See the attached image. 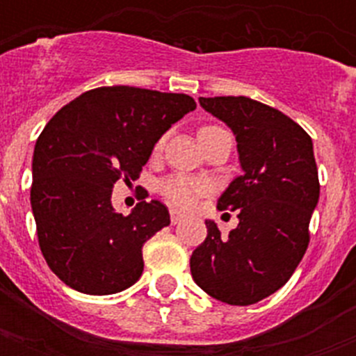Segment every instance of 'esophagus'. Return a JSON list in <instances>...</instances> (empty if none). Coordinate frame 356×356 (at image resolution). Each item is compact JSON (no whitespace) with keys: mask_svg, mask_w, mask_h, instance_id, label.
<instances>
[{"mask_svg":"<svg viewBox=\"0 0 356 356\" xmlns=\"http://www.w3.org/2000/svg\"><path fill=\"white\" fill-rule=\"evenodd\" d=\"M183 222V214L177 211H172V223L173 225H177V223Z\"/></svg>","mask_w":356,"mask_h":356,"instance_id":"obj_1","label":"esophagus"}]
</instances>
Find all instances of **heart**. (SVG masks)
<instances>
[{"mask_svg": "<svg viewBox=\"0 0 356 356\" xmlns=\"http://www.w3.org/2000/svg\"><path fill=\"white\" fill-rule=\"evenodd\" d=\"M211 129H218L214 125H207V127L200 129V133L203 131H211ZM197 133V134H200ZM205 183L195 181V179L188 177H170L162 183V194L172 205L179 207V209H190L195 205V201L200 195L205 194Z\"/></svg>", "mask_w": 356, "mask_h": 356, "instance_id": "heart-1", "label": "heart"}]
</instances>
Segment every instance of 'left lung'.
Masks as SVG:
<instances>
[{
  "mask_svg": "<svg viewBox=\"0 0 356 356\" xmlns=\"http://www.w3.org/2000/svg\"><path fill=\"white\" fill-rule=\"evenodd\" d=\"M200 105L231 127L243 173L218 200L220 211H238V227L225 236L207 220L190 271L209 296L245 307L284 286L309 248L320 200L314 147L301 125L251 97H200Z\"/></svg>",
  "mask_w": 356,
  "mask_h": 356,
  "instance_id": "8db88e82",
  "label": "left lung"
}]
</instances>
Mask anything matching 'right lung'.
Masks as SVG:
<instances>
[{"mask_svg": "<svg viewBox=\"0 0 356 356\" xmlns=\"http://www.w3.org/2000/svg\"><path fill=\"white\" fill-rule=\"evenodd\" d=\"M194 108L186 94L102 86L47 122L33 153L31 209L42 254L64 284L108 296L138 281L142 245L170 225V212L153 200L120 214L113 188L136 181L159 138Z\"/></svg>", "mask_w": 356, "mask_h": 356, "instance_id": "right-lung-1", "label": "right lung"}]
</instances>
